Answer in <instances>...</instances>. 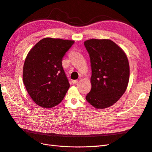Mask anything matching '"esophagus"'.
<instances>
[{
	"label": "esophagus",
	"mask_w": 152,
	"mask_h": 152,
	"mask_svg": "<svg viewBox=\"0 0 152 152\" xmlns=\"http://www.w3.org/2000/svg\"><path fill=\"white\" fill-rule=\"evenodd\" d=\"M78 81H79V80H72V83L75 84L77 83Z\"/></svg>",
	"instance_id": "1"
}]
</instances>
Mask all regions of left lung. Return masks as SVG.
Here are the masks:
<instances>
[{"label": "left lung", "mask_w": 152, "mask_h": 152, "mask_svg": "<svg viewBox=\"0 0 152 152\" xmlns=\"http://www.w3.org/2000/svg\"><path fill=\"white\" fill-rule=\"evenodd\" d=\"M89 54L91 90L87 102L98 109L111 107L125 93L129 80V65L124 50L109 39L84 42Z\"/></svg>", "instance_id": "left-lung-1"}]
</instances>
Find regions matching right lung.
<instances>
[{
    "instance_id": "1",
    "label": "right lung",
    "mask_w": 152,
    "mask_h": 152,
    "mask_svg": "<svg viewBox=\"0 0 152 152\" xmlns=\"http://www.w3.org/2000/svg\"><path fill=\"white\" fill-rule=\"evenodd\" d=\"M73 40L44 38L28 53L23 70V80L32 100L50 108L61 102L70 87L62 66V59Z\"/></svg>"
}]
</instances>
